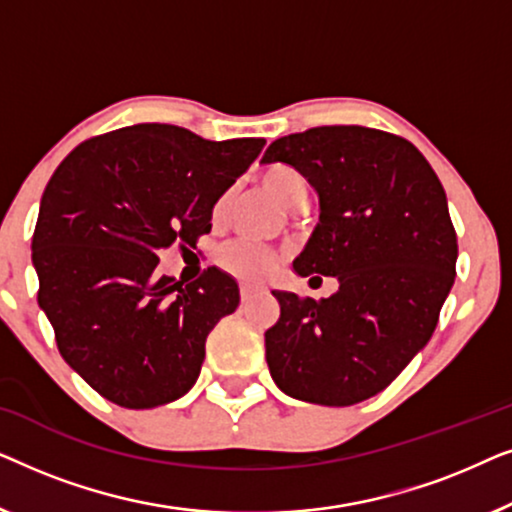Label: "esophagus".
Returning <instances> with one entry per match:
<instances>
[{
  "label": "esophagus",
  "instance_id": "34e87169",
  "mask_svg": "<svg viewBox=\"0 0 512 512\" xmlns=\"http://www.w3.org/2000/svg\"><path fill=\"white\" fill-rule=\"evenodd\" d=\"M258 291H261V289H258V286H254V284H242V286H240V296H242V303H247V300L254 298Z\"/></svg>",
  "mask_w": 512,
  "mask_h": 512
}]
</instances>
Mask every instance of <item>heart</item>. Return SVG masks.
<instances>
[{
  "label": "heart",
  "mask_w": 512,
  "mask_h": 512,
  "mask_svg": "<svg viewBox=\"0 0 512 512\" xmlns=\"http://www.w3.org/2000/svg\"><path fill=\"white\" fill-rule=\"evenodd\" d=\"M258 184L268 195L270 200H275L279 207H291L300 195H305V181L296 170L284 165H272L268 170L261 172L258 177ZM226 209V200H221L214 209V216L219 219ZM219 265L230 275L249 279V282H256V279L268 277L277 265V256L268 249L254 247V244L247 242H233L221 247L219 251Z\"/></svg>",
  "instance_id": "obj_1"
}]
</instances>
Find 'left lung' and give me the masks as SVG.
Wrapping results in <instances>:
<instances>
[{"mask_svg":"<svg viewBox=\"0 0 512 512\" xmlns=\"http://www.w3.org/2000/svg\"><path fill=\"white\" fill-rule=\"evenodd\" d=\"M261 163L296 167L317 191L319 223L293 272L338 279L331 298L272 291V380L305 403L366 401L426 347L454 284L457 233L445 188L410 142L361 125L282 137Z\"/></svg>","mask_w":512,"mask_h":512,"instance_id":"8db88e82","label":"left lung"}]
</instances>
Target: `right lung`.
<instances>
[{"label": "right lung", "instance_id": "right-lung-1", "mask_svg": "<svg viewBox=\"0 0 512 512\" xmlns=\"http://www.w3.org/2000/svg\"><path fill=\"white\" fill-rule=\"evenodd\" d=\"M263 146L139 123L88 139L53 172L32 237L39 307L62 359L107 401L158 408L198 380L240 289L219 268L191 284L160 277L158 254L212 230L214 205Z\"/></svg>", "mask_w": 512, "mask_h": 512}]
</instances>
